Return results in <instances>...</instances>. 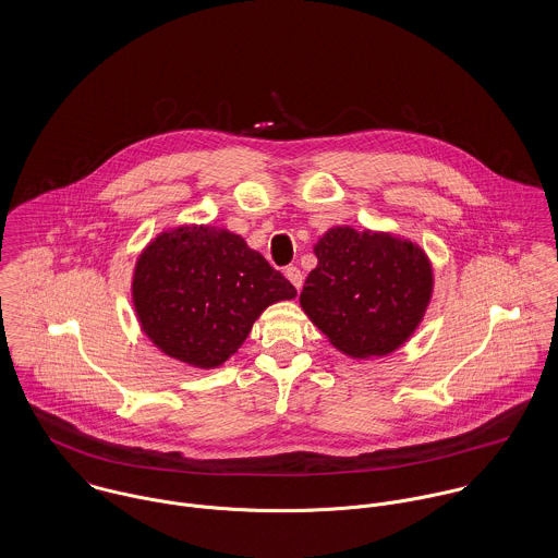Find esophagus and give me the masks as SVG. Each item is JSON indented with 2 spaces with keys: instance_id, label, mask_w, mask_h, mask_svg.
<instances>
[{
  "instance_id": "34e87169",
  "label": "esophagus",
  "mask_w": 558,
  "mask_h": 558,
  "mask_svg": "<svg viewBox=\"0 0 558 558\" xmlns=\"http://www.w3.org/2000/svg\"><path fill=\"white\" fill-rule=\"evenodd\" d=\"M286 277H288V281H290L296 290H301V286H303V272H301V268L288 266V268H286Z\"/></svg>"
}]
</instances>
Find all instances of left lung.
<instances>
[{"label":"left lung","mask_w":558,"mask_h":558,"mask_svg":"<svg viewBox=\"0 0 558 558\" xmlns=\"http://www.w3.org/2000/svg\"><path fill=\"white\" fill-rule=\"evenodd\" d=\"M301 307L352 359L385 356L414 332L434 277L423 248L383 232L332 228L314 246Z\"/></svg>","instance_id":"left-lung-1"}]
</instances>
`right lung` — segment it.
Wrapping results in <instances>:
<instances>
[{"mask_svg":"<svg viewBox=\"0 0 558 558\" xmlns=\"http://www.w3.org/2000/svg\"><path fill=\"white\" fill-rule=\"evenodd\" d=\"M294 296V286L239 234L208 226L162 232L133 275L144 332L167 356L202 369L226 363L268 305Z\"/></svg>","mask_w":558,"mask_h":558,"instance_id":"1","label":"right lung"}]
</instances>
